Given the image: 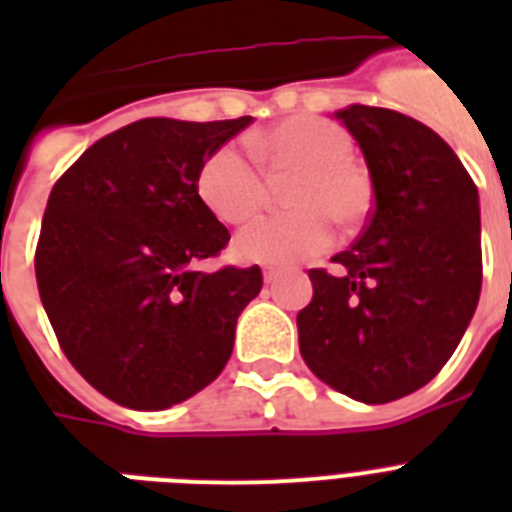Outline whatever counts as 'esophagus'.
I'll list each match as a JSON object with an SVG mask.
<instances>
[{"label": "esophagus", "instance_id": "34e87169", "mask_svg": "<svg viewBox=\"0 0 512 512\" xmlns=\"http://www.w3.org/2000/svg\"><path fill=\"white\" fill-rule=\"evenodd\" d=\"M276 276H279V271H276V268H268V271L263 273L265 284H271V281H276Z\"/></svg>", "mask_w": 512, "mask_h": 512}]
</instances>
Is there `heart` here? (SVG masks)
I'll list each match as a JSON object with an SVG mask.
<instances>
[{
	"label": "heart",
	"mask_w": 512,
	"mask_h": 512,
	"mask_svg": "<svg viewBox=\"0 0 512 512\" xmlns=\"http://www.w3.org/2000/svg\"><path fill=\"white\" fill-rule=\"evenodd\" d=\"M247 146L268 175H295L287 191V204L295 209L249 223L233 241V252L241 260L300 263L332 244V223L353 231L372 212V180L350 159L353 140L340 124L321 116H289L249 135ZM256 165L233 143L217 146L196 172L201 204L223 223L249 220L268 196Z\"/></svg>",
	"instance_id": "heart-1"
}]
</instances>
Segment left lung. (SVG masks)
<instances>
[{"instance_id":"1","label":"left lung","mask_w":512,"mask_h":512,"mask_svg":"<svg viewBox=\"0 0 512 512\" xmlns=\"http://www.w3.org/2000/svg\"><path fill=\"white\" fill-rule=\"evenodd\" d=\"M335 119L364 151L374 207L332 257L340 271H308L300 353L329 388L388 404L441 372L476 313L478 191L449 143L412 116L353 103Z\"/></svg>"}]
</instances>
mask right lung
<instances>
[{"label":"right lung","instance_id":"add662e5","mask_svg":"<svg viewBox=\"0 0 512 512\" xmlns=\"http://www.w3.org/2000/svg\"><path fill=\"white\" fill-rule=\"evenodd\" d=\"M249 122L140 119L92 143L52 185L34 257L39 297L68 361L116 404H180L231 358L263 273L196 271L231 241L201 204L196 172Z\"/></svg>","mask_w":512,"mask_h":512}]
</instances>
